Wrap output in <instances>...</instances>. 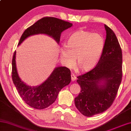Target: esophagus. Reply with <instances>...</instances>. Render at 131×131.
Here are the masks:
<instances>
[{
  "mask_svg": "<svg viewBox=\"0 0 131 131\" xmlns=\"http://www.w3.org/2000/svg\"><path fill=\"white\" fill-rule=\"evenodd\" d=\"M71 79H72V81H74L77 79V77H75V75L74 74H72L71 75Z\"/></svg>",
  "mask_w": 131,
  "mask_h": 131,
  "instance_id": "1",
  "label": "esophagus"
}]
</instances>
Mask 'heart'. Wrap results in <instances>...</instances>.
<instances>
[{
  "mask_svg": "<svg viewBox=\"0 0 131 131\" xmlns=\"http://www.w3.org/2000/svg\"><path fill=\"white\" fill-rule=\"evenodd\" d=\"M105 41L99 33L84 30L74 32L69 38L66 45L61 47L63 63L69 68L75 65L81 71H88L95 67L103 53Z\"/></svg>",
  "mask_w": 131,
  "mask_h": 131,
  "instance_id": "1",
  "label": "heart"
}]
</instances>
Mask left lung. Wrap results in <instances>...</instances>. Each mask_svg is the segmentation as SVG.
Here are the masks:
<instances>
[{
	"instance_id": "obj_1",
	"label": "left lung",
	"mask_w": 131,
	"mask_h": 131,
	"mask_svg": "<svg viewBox=\"0 0 131 131\" xmlns=\"http://www.w3.org/2000/svg\"><path fill=\"white\" fill-rule=\"evenodd\" d=\"M103 53L93 69L78 76L81 92L76 108L87 117L104 112L113 103L122 80V51L113 30L106 25Z\"/></svg>"
}]
</instances>
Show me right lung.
Returning a JSON list of instances; mask_svg holds the SVG:
<instances>
[{
	"instance_id": "right-lung-1",
	"label": "right lung",
	"mask_w": 131,
	"mask_h": 131,
	"mask_svg": "<svg viewBox=\"0 0 131 131\" xmlns=\"http://www.w3.org/2000/svg\"><path fill=\"white\" fill-rule=\"evenodd\" d=\"M73 26L72 23L54 17L43 18L26 29L19 42L20 45L28 37L45 34L51 37L58 44L62 32ZM16 51L12 61V78L21 98L30 106L43 109L51 105L57 98L59 92L71 81L70 70L66 67L54 69L49 77L37 86H29L20 79L16 66Z\"/></svg>"
}]
</instances>
